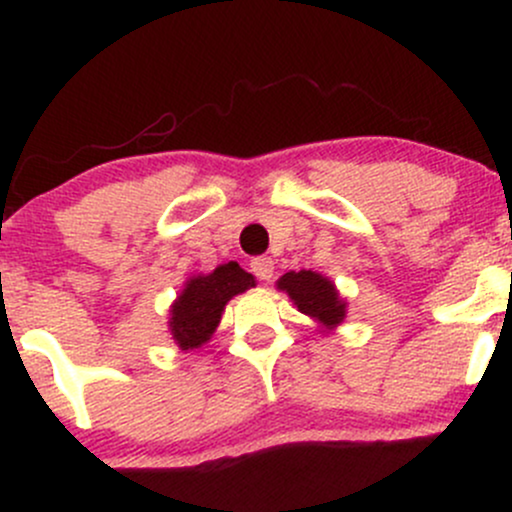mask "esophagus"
Wrapping results in <instances>:
<instances>
[{"label": "esophagus", "instance_id": "1", "mask_svg": "<svg viewBox=\"0 0 512 512\" xmlns=\"http://www.w3.org/2000/svg\"><path fill=\"white\" fill-rule=\"evenodd\" d=\"M250 267H252V274L262 281H269L274 276V262H272V257H267V255L255 257V260L250 262Z\"/></svg>", "mask_w": 512, "mask_h": 512}]
</instances>
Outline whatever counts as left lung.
Listing matches in <instances>:
<instances>
[{
  "instance_id": "1",
  "label": "left lung",
  "mask_w": 512,
  "mask_h": 512,
  "mask_svg": "<svg viewBox=\"0 0 512 512\" xmlns=\"http://www.w3.org/2000/svg\"><path fill=\"white\" fill-rule=\"evenodd\" d=\"M279 289L291 296V301L298 305V310L305 315L315 317L325 327H334L344 320L346 305L334 291L332 281L315 272H289L279 279Z\"/></svg>"
}]
</instances>
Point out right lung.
I'll list each match as a JSON object with an SVG mask.
<instances>
[{
	"instance_id": "obj_1",
	"label": "right lung",
	"mask_w": 512,
	"mask_h": 512,
	"mask_svg": "<svg viewBox=\"0 0 512 512\" xmlns=\"http://www.w3.org/2000/svg\"><path fill=\"white\" fill-rule=\"evenodd\" d=\"M250 286H255V279L240 269L238 262L221 264L211 274L187 281L185 291L170 310V332L178 346L197 349L207 342L219 325L226 303Z\"/></svg>"
}]
</instances>
